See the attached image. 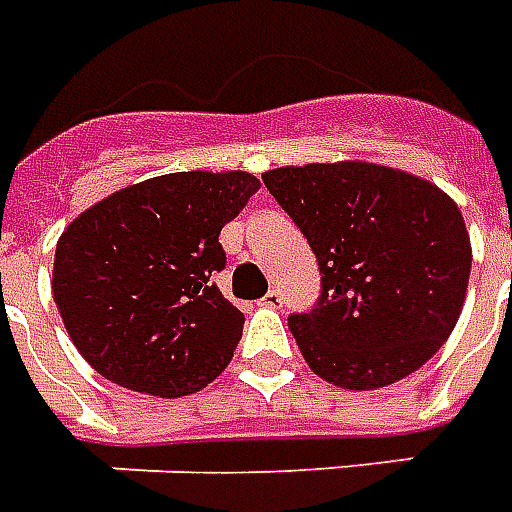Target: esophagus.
<instances>
[{"label":"esophagus","instance_id":"34e87169","mask_svg":"<svg viewBox=\"0 0 512 512\" xmlns=\"http://www.w3.org/2000/svg\"><path fill=\"white\" fill-rule=\"evenodd\" d=\"M262 306L281 308V306H284V295H281L278 289H270V292H267V295L262 297Z\"/></svg>","mask_w":512,"mask_h":512}]
</instances>
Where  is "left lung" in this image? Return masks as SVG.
Masks as SVG:
<instances>
[{
  "instance_id": "1",
  "label": "left lung",
  "mask_w": 512,
  "mask_h": 512,
  "mask_svg": "<svg viewBox=\"0 0 512 512\" xmlns=\"http://www.w3.org/2000/svg\"><path fill=\"white\" fill-rule=\"evenodd\" d=\"M262 181L322 275L317 303L289 314L308 366L353 391L416 372L449 339L469 286L471 245L455 201L369 162L278 168Z\"/></svg>"
}]
</instances>
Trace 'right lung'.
Returning a JSON list of instances; mask_svg holds the SVG:
<instances>
[{
	"instance_id": "right-lung-1",
	"label": "right lung",
	"mask_w": 512,
	"mask_h": 512,
	"mask_svg": "<svg viewBox=\"0 0 512 512\" xmlns=\"http://www.w3.org/2000/svg\"><path fill=\"white\" fill-rule=\"evenodd\" d=\"M256 190L242 170L168 173L118 190L65 228L54 303L99 375L184 397L226 369L245 317L212 275L226 267L220 231Z\"/></svg>"
}]
</instances>
